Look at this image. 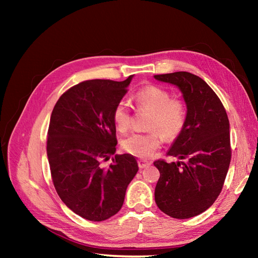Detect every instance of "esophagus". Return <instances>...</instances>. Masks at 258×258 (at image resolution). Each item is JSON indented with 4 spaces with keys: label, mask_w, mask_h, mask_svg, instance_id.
Returning a JSON list of instances; mask_svg holds the SVG:
<instances>
[{
    "label": "esophagus",
    "mask_w": 258,
    "mask_h": 258,
    "mask_svg": "<svg viewBox=\"0 0 258 258\" xmlns=\"http://www.w3.org/2000/svg\"><path fill=\"white\" fill-rule=\"evenodd\" d=\"M138 164H139V167H140L141 169H142V168H145V167H147L149 165H151V163L145 161V160H139V161H138Z\"/></svg>",
    "instance_id": "esophagus-1"
}]
</instances>
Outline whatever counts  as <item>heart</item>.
<instances>
[{
	"instance_id": "obj_1",
	"label": "heart",
	"mask_w": 258,
	"mask_h": 258,
	"mask_svg": "<svg viewBox=\"0 0 258 258\" xmlns=\"http://www.w3.org/2000/svg\"><path fill=\"white\" fill-rule=\"evenodd\" d=\"M133 100L139 108L151 112L146 133H133L122 141L125 152L138 157L152 155L162 144V135L168 141L177 139L187 123L188 109L186 103L158 85H147L136 91ZM113 120L119 132H126L131 125V112L124 101L116 104Z\"/></svg>"
}]
</instances>
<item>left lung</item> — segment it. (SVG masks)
<instances>
[{
	"instance_id": "8db88e82",
	"label": "left lung",
	"mask_w": 258,
	"mask_h": 258,
	"mask_svg": "<svg viewBox=\"0 0 258 258\" xmlns=\"http://www.w3.org/2000/svg\"><path fill=\"white\" fill-rule=\"evenodd\" d=\"M154 78L178 86L188 109L185 130L167 152L185 162H154L161 174L156 205L168 216L185 220L205 212L222 191L232 157L229 120L216 93L200 76L174 72Z\"/></svg>"
}]
</instances>
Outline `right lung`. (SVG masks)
<instances>
[{
  "mask_svg": "<svg viewBox=\"0 0 258 258\" xmlns=\"http://www.w3.org/2000/svg\"><path fill=\"white\" fill-rule=\"evenodd\" d=\"M132 78L81 82L63 93L51 115L46 152L54 187L71 211L92 222L105 221L122 208L139 171L131 154L115 155L111 165H102L116 151L113 111Z\"/></svg>",
  "mask_w": 258,
  "mask_h": 258,
  "instance_id": "1",
  "label": "right lung"
}]
</instances>
